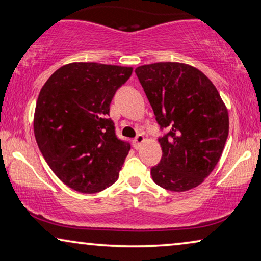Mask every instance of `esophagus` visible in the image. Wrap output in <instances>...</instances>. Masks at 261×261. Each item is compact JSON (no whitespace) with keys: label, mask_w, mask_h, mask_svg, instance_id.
<instances>
[{"label":"esophagus","mask_w":261,"mask_h":261,"mask_svg":"<svg viewBox=\"0 0 261 261\" xmlns=\"http://www.w3.org/2000/svg\"><path fill=\"white\" fill-rule=\"evenodd\" d=\"M143 141H144V136L142 134H138L133 139V147L135 149H139V148L141 147V144L143 143Z\"/></svg>","instance_id":"1"}]
</instances>
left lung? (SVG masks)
<instances>
[{"instance_id":"1","label":"left lung","mask_w":261,"mask_h":261,"mask_svg":"<svg viewBox=\"0 0 261 261\" xmlns=\"http://www.w3.org/2000/svg\"><path fill=\"white\" fill-rule=\"evenodd\" d=\"M160 129L162 158L150 169L163 189L182 192L199 186L222 156L228 114L211 80L182 63H154L135 69Z\"/></svg>"}]
</instances>
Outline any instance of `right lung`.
<instances>
[{
  "mask_svg": "<svg viewBox=\"0 0 261 261\" xmlns=\"http://www.w3.org/2000/svg\"><path fill=\"white\" fill-rule=\"evenodd\" d=\"M132 71L98 63L67 64L39 92L36 141L52 171L71 189L94 194L118 179L130 144L118 138L108 115L115 92Z\"/></svg>",
  "mask_w": 261,
  "mask_h": 261,
  "instance_id": "add662e5",
  "label": "right lung"
}]
</instances>
